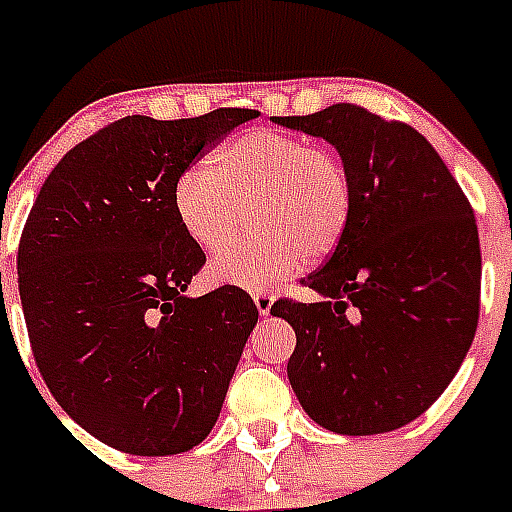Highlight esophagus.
<instances>
[{
    "label": "esophagus",
    "instance_id": "34e87169",
    "mask_svg": "<svg viewBox=\"0 0 512 512\" xmlns=\"http://www.w3.org/2000/svg\"><path fill=\"white\" fill-rule=\"evenodd\" d=\"M252 300H255L257 313H260V316H271V308H273L271 289H255V292H252Z\"/></svg>",
    "mask_w": 512,
    "mask_h": 512
}]
</instances>
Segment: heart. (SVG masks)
Instances as JSON below:
<instances>
[{
	"instance_id": "heart-1",
	"label": "heart",
	"mask_w": 512,
	"mask_h": 512,
	"mask_svg": "<svg viewBox=\"0 0 512 512\" xmlns=\"http://www.w3.org/2000/svg\"><path fill=\"white\" fill-rule=\"evenodd\" d=\"M249 203L261 228L220 249L209 273L255 289L335 252L350 220L348 172L308 135L247 130L217 151L215 167L193 162L175 183L177 220L207 252L230 238Z\"/></svg>"
}]
</instances>
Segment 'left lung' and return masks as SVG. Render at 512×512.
Masks as SVG:
<instances>
[{
	"instance_id": "8db88e82",
	"label": "left lung",
	"mask_w": 512,
	"mask_h": 512,
	"mask_svg": "<svg viewBox=\"0 0 512 512\" xmlns=\"http://www.w3.org/2000/svg\"><path fill=\"white\" fill-rule=\"evenodd\" d=\"M276 124L332 143L350 180L345 236L303 279L319 300L271 308L297 335L292 390L340 436L401 428L444 393L476 337L481 247L470 201L409 124L350 103Z\"/></svg>"
}]
</instances>
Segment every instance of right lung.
Instances as JSON below:
<instances>
[{"mask_svg": "<svg viewBox=\"0 0 512 512\" xmlns=\"http://www.w3.org/2000/svg\"><path fill=\"white\" fill-rule=\"evenodd\" d=\"M257 116L119 119L71 148L31 207L18 289L36 366L63 412L119 452H188L220 417L257 308L231 284L185 295L207 257L177 220L175 183Z\"/></svg>", "mask_w": 512, "mask_h": 512, "instance_id": "right-lung-1", "label": "right lung"}]
</instances>
